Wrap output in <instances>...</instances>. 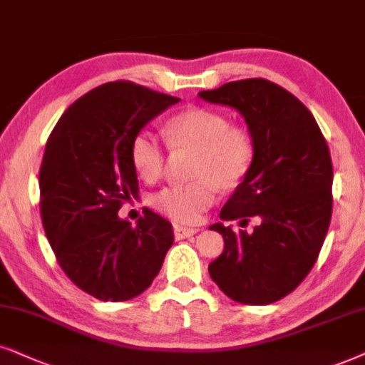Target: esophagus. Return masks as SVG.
<instances>
[{"instance_id":"esophagus-1","label":"esophagus","mask_w":365,"mask_h":365,"mask_svg":"<svg viewBox=\"0 0 365 365\" xmlns=\"http://www.w3.org/2000/svg\"><path fill=\"white\" fill-rule=\"evenodd\" d=\"M200 230V228H193V227H182V225H175L173 227V233L175 239H187V237L195 235V233Z\"/></svg>"}]
</instances>
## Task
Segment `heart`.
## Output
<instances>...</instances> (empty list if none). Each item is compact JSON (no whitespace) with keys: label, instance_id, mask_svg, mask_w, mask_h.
Returning a JSON list of instances; mask_svg holds the SVG:
<instances>
[{"label":"heart","instance_id":"1","mask_svg":"<svg viewBox=\"0 0 365 365\" xmlns=\"http://www.w3.org/2000/svg\"><path fill=\"white\" fill-rule=\"evenodd\" d=\"M165 138L175 150L193 152L192 182L165 187L153 197L158 212L180 223H195L213 205L218 187L235 188L254 163L255 145L242 126L230 125L223 113L192 106L173 115L163 128ZM135 172L148 183L157 182L165 168V152L150 132L135 135L130 147Z\"/></svg>","mask_w":365,"mask_h":365}]
</instances>
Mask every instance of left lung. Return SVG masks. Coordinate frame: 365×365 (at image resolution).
Returning a JSON list of instances; mask_svg holds the SVG:
<instances>
[{
    "mask_svg": "<svg viewBox=\"0 0 365 365\" xmlns=\"http://www.w3.org/2000/svg\"><path fill=\"white\" fill-rule=\"evenodd\" d=\"M235 108L255 145L254 163L223 205L222 220L257 217L254 232L222 222L223 252L208 274L227 297L265 305L292 292L317 260L332 215V160L317 121L292 93L264 78L198 93Z\"/></svg>",
    "mask_w": 365,
    "mask_h": 365,
    "instance_id": "obj_1",
    "label": "left lung"
}]
</instances>
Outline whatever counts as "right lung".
I'll use <instances>...</instances> for the list:
<instances>
[{
  "label": "right lung",
  "instance_id": "right-lung-1",
  "mask_svg": "<svg viewBox=\"0 0 365 365\" xmlns=\"http://www.w3.org/2000/svg\"><path fill=\"white\" fill-rule=\"evenodd\" d=\"M180 98L111 81L78 98L46 142L40 208L46 237L76 287L103 302L147 290L173 244L172 223L145 208L132 227L118 217L138 195L135 135Z\"/></svg>",
  "mask_w": 365,
  "mask_h": 365
}]
</instances>
